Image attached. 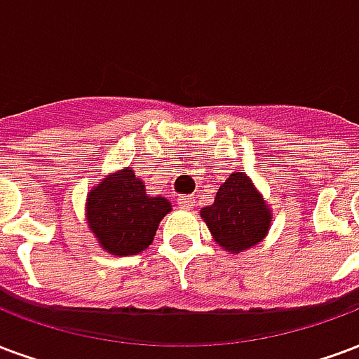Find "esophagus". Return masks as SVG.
<instances>
[{
	"mask_svg": "<svg viewBox=\"0 0 359 359\" xmlns=\"http://www.w3.org/2000/svg\"><path fill=\"white\" fill-rule=\"evenodd\" d=\"M194 203H196V201H194L192 196H182V198H179L180 209H192Z\"/></svg>",
	"mask_w": 359,
	"mask_h": 359,
	"instance_id": "obj_1",
	"label": "esophagus"
}]
</instances>
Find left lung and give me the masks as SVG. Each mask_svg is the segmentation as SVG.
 <instances>
[{"mask_svg": "<svg viewBox=\"0 0 359 359\" xmlns=\"http://www.w3.org/2000/svg\"><path fill=\"white\" fill-rule=\"evenodd\" d=\"M200 217L213 240L232 255L259 245L272 226V211L255 182L245 172L233 171L220 184L211 205L200 209Z\"/></svg>", "mask_w": 359, "mask_h": 359, "instance_id": "left-lung-1", "label": "left lung"}]
</instances>
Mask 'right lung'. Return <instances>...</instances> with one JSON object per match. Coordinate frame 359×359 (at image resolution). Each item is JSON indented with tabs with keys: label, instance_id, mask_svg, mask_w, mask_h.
Here are the masks:
<instances>
[{
	"label": "right lung",
	"instance_id": "right-lung-1",
	"mask_svg": "<svg viewBox=\"0 0 359 359\" xmlns=\"http://www.w3.org/2000/svg\"><path fill=\"white\" fill-rule=\"evenodd\" d=\"M171 211V201L150 196L133 167L108 172L91 188L85 201L87 226L106 253L129 257L152 245L159 222Z\"/></svg>",
	"mask_w": 359,
	"mask_h": 359
}]
</instances>
